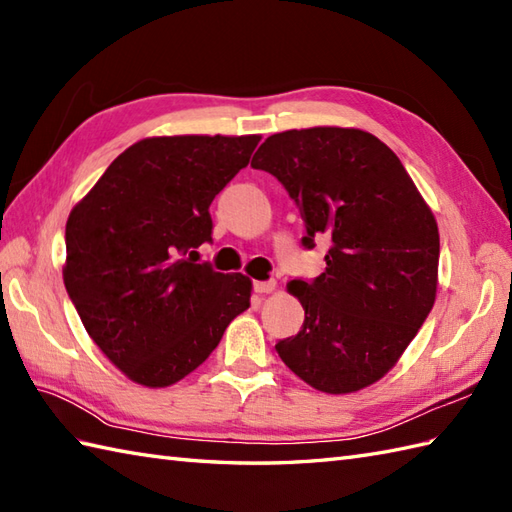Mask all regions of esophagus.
Wrapping results in <instances>:
<instances>
[{"label":"esophagus","instance_id":"34e87169","mask_svg":"<svg viewBox=\"0 0 512 512\" xmlns=\"http://www.w3.org/2000/svg\"><path fill=\"white\" fill-rule=\"evenodd\" d=\"M275 281L270 279V281H255L253 284V288H255V292H259V295H268V292H273L275 290Z\"/></svg>","mask_w":512,"mask_h":512}]
</instances>
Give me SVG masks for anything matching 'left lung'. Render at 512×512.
Masks as SVG:
<instances>
[{
  "label": "left lung",
  "instance_id": "left-lung-1",
  "mask_svg": "<svg viewBox=\"0 0 512 512\" xmlns=\"http://www.w3.org/2000/svg\"><path fill=\"white\" fill-rule=\"evenodd\" d=\"M284 184L325 270L292 279L306 319L275 345L292 372L325 394L374 385L398 363L436 301L438 224L398 156L354 127L273 134L250 162Z\"/></svg>",
  "mask_w": 512,
  "mask_h": 512
}]
</instances>
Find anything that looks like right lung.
<instances>
[{
	"mask_svg": "<svg viewBox=\"0 0 512 512\" xmlns=\"http://www.w3.org/2000/svg\"><path fill=\"white\" fill-rule=\"evenodd\" d=\"M259 140H138L72 209L65 290L92 341L134 383H178L250 306V279L195 264V248L211 242L209 206Z\"/></svg>",
	"mask_w": 512,
	"mask_h": 512,
	"instance_id": "right-lung-1",
	"label": "right lung"
}]
</instances>
